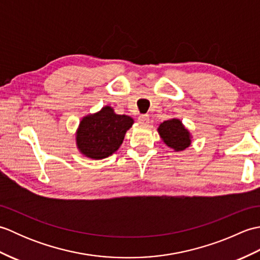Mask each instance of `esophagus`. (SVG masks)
Instances as JSON below:
<instances>
[{"label": "esophagus", "mask_w": 260, "mask_h": 260, "mask_svg": "<svg viewBox=\"0 0 260 260\" xmlns=\"http://www.w3.org/2000/svg\"><path fill=\"white\" fill-rule=\"evenodd\" d=\"M139 123L142 125H147L150 123V117H148V115H141L139 117Z\"/></svg>", "instance_id": "34e87169"}]
</instances>
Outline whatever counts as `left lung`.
<instances>
[{"mask_svg": "<svg viewBox=\"0 0 260 260\" xmlns=\"http://www.w3.org/2000/svg\"><path fill=\"white\" fill-rule=\"evenodd\" d=\"M157 132L162 141L175 152L183 151L191 145V134L178 118L164 120L159 124Z\"/></svg>", "mask_w": 260, "mask_h": 260, "instance_id": "left-lung-1", "label": "left lung"}]
</instances>
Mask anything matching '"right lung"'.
Listing matches in <instances>:
<instances>
[{"instance_id":"add662e5","label":"right lung","mask_w":260,"mask_h":260,"mask_svg":"<svg viewBox=\"0 0 260 260\" xmlns=\"http://www.w3.org/2000/svg\"><path fill=\"white\" fill-rule=\"evenodd\" d=\"M133 124L129 116L117 115L112 107L105 106L81 119L76 133L77 147L89 158H106L118 150Z\"/></svg>"}]
</instances>
